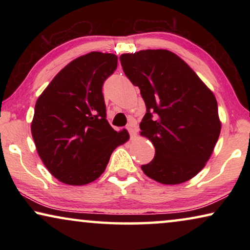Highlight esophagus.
<instances>
[{
    "label": "esophagus",
    "instance_id": "34e87169",
    "mask_svg": "<svg viewBox=\"0 0 250 250\" xmlns=\"http://www.w3.org/2000/svg\"><path fill=\"white\" fill-rule=\"evenodd\" d=\"M127 131H128V133H129V135L131 136H133V135H135L136 134V132H138V125H136V123L135 122H131V123H128V125H127Z\"/></svg>",
    "mask_w": 250,
    "mask_h": 250
}]
</instances>
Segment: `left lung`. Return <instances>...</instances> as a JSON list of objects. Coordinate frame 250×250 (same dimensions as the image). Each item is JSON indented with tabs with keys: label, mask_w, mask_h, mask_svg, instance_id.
Returning a JSON list of instances; mask_svg holds the SVG:
<instances>
[{
	"label": "left lung",
	"mask_w": 250,
	"mask_h": 250,
	"mask_svg": "<svg viewBox=\"0 0 250 250\" xmlns=\"http://www.w3.org/2000/svg\"><path fill=\"white\" fill-rule=\"evenodd\" d=\"M140 88L146 112L140 134L155 146L143 173L163 184L196 176L210 158L221 133L217 101L189 64L168 50H143L119 57Z\"/></svg>",
	"instance_id": "1"
}]
</instances>
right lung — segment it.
Masks as SVG:
<instances>
[{
    "label": "right lung",
    "instance_id": "obj_1",
    "mask_svg": "<svg viewBox=\"0 0 250 250\" xmlns=\"http://www.w3.org/2000/svg\"><path fill=\"white\" fill-rule=\"evenodd\" d=\"M112 53L90 52L67 64L37 99L32 135L49 172L64 184L97 180L128 132L105 118L102 85L117 68Z\"/></svg>",
    "mask_w": 250,
    "mask_h": 250
}]
</instances>
